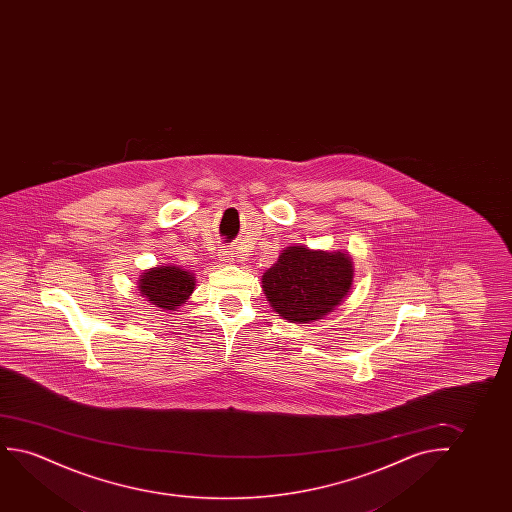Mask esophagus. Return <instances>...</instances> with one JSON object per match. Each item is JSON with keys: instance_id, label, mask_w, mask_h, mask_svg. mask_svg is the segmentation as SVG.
<instances>
[{"instance_id": "1", "label": "esophagus", "mask_w": 512, "mask_h": 512, "mask_svg": "<svg viewBox=\"0 0 512 512\" xmlns=\"http://www.w3.org/2000/svg\"><path fill=\"white\" fill-rule=\"evenodd\" d=\"M220 259L224 260V262H232L234 260V253L231 250H222L220 252Z\"/></svg>"}]
</instances>
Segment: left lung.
<instances>
[{"instance_id":"left-lung-1","label":"left lung","mask_w":512,"mask_h":512,"mask_svg":"<svg viewBox=\"0 0 512 512\" xmlns=\"http://www.w3.org/2000/svg\"><path fill=\"white\" fill-rule=\"evenodd\" d=\"M353 274L350 253L311 250L299 243L287 246L262 274V290L283 320L318 322L348 297Z\"/></svg>"}]
</instances>
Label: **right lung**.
<instances>
[{
    "label": "right lung",
    "mask_w": 512,
    "mask_h": 512,
    "mask_svg": "<svg viewBox=\"0 0 512 512\" xmlns=\"http://www.w3.org/2000/svg\"><path fill=\"white\" fill-rule=\"evenodd\" d=\"M196 288V276L175 264L150 267L140 274L138 290L154 308L178 311Z\"/></svg>",
    "instance_id": "obj_1"
}]
</instances>
